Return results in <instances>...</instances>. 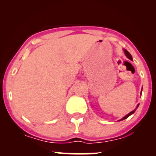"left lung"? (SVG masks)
Segmentation results:
<instances>
[{
  "mask_svg": "<svg viewBox=\"0 0 156 156\" xmlns=\"http://www.w3.org/2000/svg\"><path fill=\"white\" fill-rule=\"evenodd\" d=\"M123 51H124V53H125L126 56V57H128V58H129V59H131V60H132V56H131V54H130V53H129V52H128V51H127L126 50H123ZM141 92H142V89H141V91H140V95H141ZM138 106H139V104H138V105H137V106H136V108H135V109H134L133 111H132V112H130V113H129V114H128L127 115H126V116H125L124 117H123V118H122V119H120V120H119V121H122V120H124V119H127V118H128V117H129V116H131V114H133V113L136 112V109H137V108H138Z\"/></svg>",
  "mask_w": 156,
  "mask_h": 156,
  "instance_id": "1",
  "label": "left lung"
}]
</instances>
